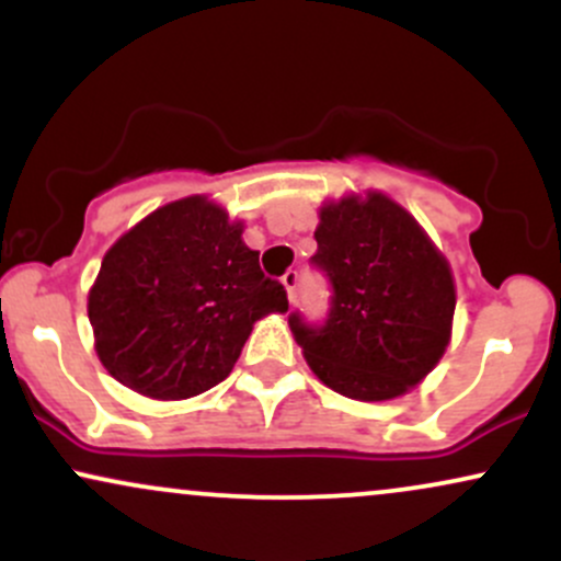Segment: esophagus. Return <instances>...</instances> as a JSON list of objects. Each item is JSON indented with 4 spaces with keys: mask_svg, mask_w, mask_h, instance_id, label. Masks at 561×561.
Here are the masks:
<instances>
[{
    "mask_svg": "<svg viewBox=\"0 0 561 561\" xmlns=\"http://www.w3.org/2000/svg\"><path fill=\"white\" fill-rule=\"evenodd\" d=\"M282 285L287 289V298L295 300L298 298V287H300V274L295 272V268H289V272L282 276Z\"/></svg>",
    "mask_w": 561,
    "mask_h": 561,
    "instance_id": "1",
    "label": "esophagus"
}]
</instances>
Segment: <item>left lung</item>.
Masks as SVG:
<instances>
[{
	"label": "left lung",
	"mask_w": 561,
	"mask_h": 561,
	"mask_svg": "<svg viewBox=\"0 0 561 561\" xmlns=\"http://www.w3.org/2000/svg\"><path fill=\"white\" fill-rule=\"evenodd\" d=\"M311 263L330 282V311L289 330L327 388L388 401L430 375L450 337L456 293L446 259L401 205L371 192L321 210Z\"/></svg>",
	"instance_id": "obj_1"
}]
</instances>
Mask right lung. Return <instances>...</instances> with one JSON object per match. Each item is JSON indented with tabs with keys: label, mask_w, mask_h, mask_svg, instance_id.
I'll list each match as a JSON object with an SVG mask.
<instances>
[{
	"label": "right lung",
	"mask_w": 561,
	"mask_h": 561,
	"mask_svg": "<svg viewBox=\"0 0 561 561\" xmlns=\"http://www.w3.org/2000/svg\"><path fill=\"white\" fill-rule=\"evenodd\" d=\"M287 311L240 224L203 197L158 208L102 259L89 293L96 356L126 388L160 401L229 377L253 324Z\"/></svg>",
	"instance_id": "1"
}]
</instances>
